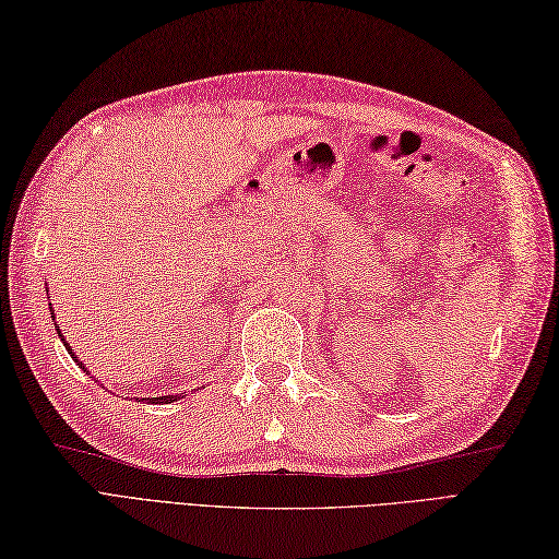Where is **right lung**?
<instances>
[{"instance_id": "add662e5", "label": "right lung", "mask_w": 559, "mask_h": 559, "mask_svg": "<svg viewBox=\"0 0 559 559\" xmlns=\"http://www.w3.org/2000/svg\"><path fill=\"white\" fill-rule=\"evenodd\" d=\"M57 334L59 336H62V331H59V326H57ZM62 341H64V336H62ZM64 348L71 353V348H69V343L64 341ZM71 358H76V355L74 353H71ZM79 362V360H76ZM81 365V362H79ZM83 367V365H81ZM83 372H86V367H83ZM177 399H180V396H158V399H151V403H173V401H177Z\"/></svg>"}]
</instances>
